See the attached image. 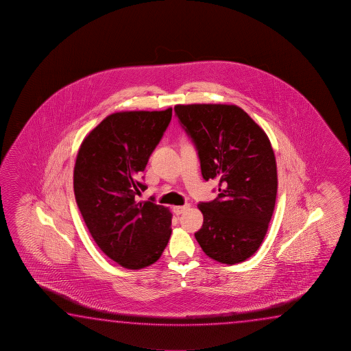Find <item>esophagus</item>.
I'll return each instance as SVG.
<instances>
[{
    "mask_svg": "<svg viewBox=\"0 0 351 351\" xmlns=\"http://www.w3.org/2000/svg\"><path fill=\"white\" fill-rule=\"evenodd\" d=\"M188 208H189V205H188V204H185L183 206H174V208H173V213L176 215L183 214L185 210Z\"/></svg>",
    "mask_w": 351,
    "mask_h": 351,
    "instance_id": "1",
    "label": "esophagus"
}]
</instances>
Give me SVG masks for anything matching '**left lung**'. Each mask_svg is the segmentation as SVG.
Segmentation results:
<instances>
[{"label":"left lung","instance_id":"obj_1","mask_svg":"<svg viewBox=\"0 0 351 351\" xmlns=\"http://www.w3.org/2000/svg\"><path fill=\"white\" fill-rule=\"evenodd\" d=\"M174 112L195 145L202 178L219 182V196L197 205L204 222L196 241L214 261L244 262L261 247L275 208L278 173L271 143L237 106L179 104Z\"/></svg>","mask_w":351,"mask_h":351}]
</instances>
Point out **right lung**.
<instances>
[{"instance_id": "obj_1", "label": "right lung", "mask_w": 351, "mask_h": 351, "mask_svg": "<svg viewBox=\"0 0 351 351\" xmlns=\"http://www.w3.org/2000/svg\"><path fill=\"white\" fill-rule=\"evenodd\" d=\"M172 119L162 112H120L86 136L73 169V191L90 236L101 252L126 269L157 262L171 237L172 214L155 197L137 202L140 182Z\"/></svg>"}]
</instances>
